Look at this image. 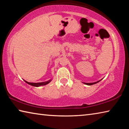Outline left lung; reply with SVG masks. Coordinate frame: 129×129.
<instances>
[{
  "label": "left lung",
  "instance_id": "1",
  "mask_svg": "<svg viewBox=\"0 0 129 129\" xmlns=\"http://www.w3.org/2000/svg\"><path fill=\"white\" fill-rule=\"evenodd\" d=\"M97 82H99V81H97ZM93 82V83H90V84H88V83H87V84H95V83H96V82Z\"/></svg>",
  "mask_w": 129,
  "mask_h": 129
}]
</instances>
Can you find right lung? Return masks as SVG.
Wrapping results in <instances>:
<instances>
[{"label": "right lung", "instance_id": "obj_1", "mask_svg": "<svg viewBox=\"0 0 129 129\" xmlns=\"http://www.w3.org/2000/svg\"><path fill=\"white\" fill-rule=\"evenodd\" d=\"M47 84L46 83H44V82H43V83H35V84H31L32 85H33L34 86H40L41 85H45Z\"/></svg>", "mask_w": 129, "mask_h": 129}]
</instances>
